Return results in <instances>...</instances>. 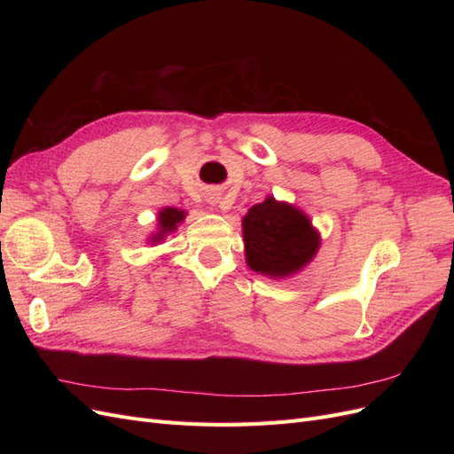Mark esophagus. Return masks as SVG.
<instances>
[{"label": "esophagus", "mask_w": 454, "mask_h": 454, "mask_svg": "<svg viewBox=\"0 0 454 454\" xmlns=\"http://www.w3.org/2000/svg\"><path fill=\"white\" fill-rule=\"evenodd\" d=\"M210 202H212V204H217L219 199H217V197H210Z\"/></svg>", "instance_id": "esophagus-1"}]
</instances>
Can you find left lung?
<instances>
[{
  "mask_svg": "<svg viewBox=\"0 0 454 454\" xmlns=\"http://www.w3.org/2000/svg\"><path fill=\"white\" fill-rule=\"evenodd\" d=\"M242 231L250 269L270 277H290L309 263L320 246L309 217L272 197L252 206L242 219Z\"/></svg>",
  "mask_w": 454,
  "mask_h": 454,
  "instance_id": "obj_1",
  "label": "left lung"
}]
</instances>
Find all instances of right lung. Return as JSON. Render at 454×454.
I'll list each match as a JSON object with an SVG mask.
<instances>
[{
  "mask_svg": "<svg viewBox=\"0 0 454 454\" xmlns=\"http://www.w3.org/2000/svg\"><path fill=\"white\" fill-rule=\"evenodd\" d=\"M185 217V214L182 212V210H176V208H164L160 214H159V225H160V229H159V232H157V237H153L155 240H162V237L167 235V232H172L176 227H177V223L182 222V219ZM153 240V242H155Z\"/></svg>",
  "mask_w": 454,
  "mask_h": 454,
  "instance_id": "right-lung-1",
  "label": "right lung"
}]
</instances>
